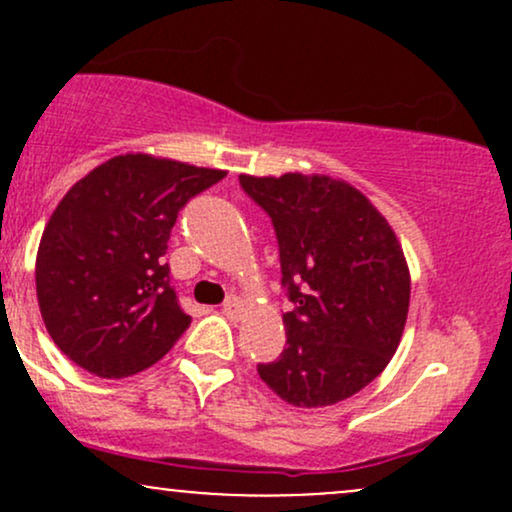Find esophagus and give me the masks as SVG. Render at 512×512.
Returning a JSON list of instances; mask_svg holds the SVG:
<instances>
[{"mask_svg": "<svg viewBox=\"0 0 512 512\" xmlns=\"http://www.w3.org/2000/svg\"><path fill=\"white\" fill-rule=\"evenodd\" d=\"M223 315L231 317V320H238L240 313H243V303L238 301V298H228L226 303H223Z\"/></svg>", "mask_w": 512, "mask_h": 512, "instance_id": "esophagus-1", "label": "esophagus"}]
</instances>
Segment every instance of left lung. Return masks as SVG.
<instances>
[{"mask_svg": "<svg viewBox=\"0 0 512 512\" xmlns=\"http://www.w3.org/2000/svg\"><path fill=\"white\" fill-rule=\"evenodd\" d=\"M279 243L286 346L257 373L293 407H330L361 392L395 356L411 279L392 226L330 175H240Z\"/></svg>", "mask_w": 512, "mask_h": 512, "instance_id": "obj_1", "label": "left lung"}]
</instances>
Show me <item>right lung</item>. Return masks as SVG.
I'll return each instance as SVG.
<instances>
[{"instance_id": "obj_1", "label": "right lung", "mask_w": 512, "mask_h": 512, "mask_svg": "<svg viewBox=\"0 0 512 512\" xmlns=\"http://www.w3.org/2000/svg\"><path fill=\"white\" fill-rule=\"evenodd\" d=\"M226 170L125 154L84 175L52 211L35 291L52 342L98 378H127L170 351L192 317L170 286L178 211Z\"/></svg>"}]
</instances>
